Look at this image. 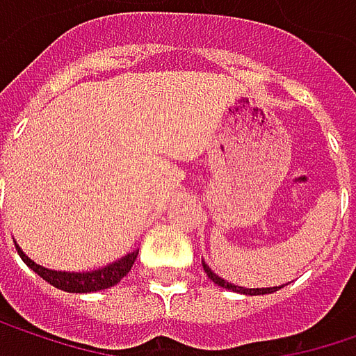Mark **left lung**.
<instances>
[{
  "label": "left lung",
  "mask_w": 356,
  "mask_h": 356,
  "mask_svg": "<svg viewBox=\"0 0 356 356\" xmlns=\"http://www.w3.org/2000/svg\"><path fill=\"white\" fill-rule=\"evenodd\" d=\"M204 271L208 273L211 281L216 283V285H220V287H226V289H232V291H238V293H248V296H261V293H273L277 289H281V287H263V289H244V287H238V285H232V283H228L226 279H222V277H218V275L211 271L210 267L204 263Z\"/></svg>",
  "instance_id": "obj_1"
}]
</instances>
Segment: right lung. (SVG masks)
Returning a JSON list of instances; mask_svg holds the SVG:
<instances>
[{
  "label": "right lung",
  "instance_id": "obj_1",
  "mask_svg": "<svg viewBox=\"0 0 356 356\" xmlns=\"http://www.w3.org/2000/svg\"><path fill=\"white\" fill-rule=\"evenodd\" d=\"M22 261L34 271L38 273L44 281H49L50 285H54L56 289H63V291H69V293H89V291H99V289H108L118 285L128 271L132 269L134 261H136V254L138 252H130L126 257H122L120 261H115L112 265L104 267V269H97V271H87V273H65V271H50L44 269L40 265H36L32 259H28L19 246H16Z\"/></svg>",
  "mask_w": 356,
  "mask_h": 356
}]
</instances>
